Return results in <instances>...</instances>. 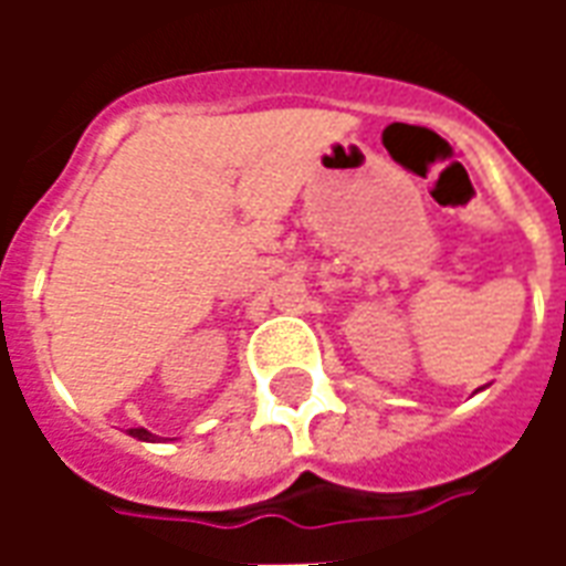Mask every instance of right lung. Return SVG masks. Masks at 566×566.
I'll return each mask as SVG.
<instances>
[{
	"label": "right lung",
	"mask_w": 566,
	"mask_h": 566,
	"mask_svg": "<svg viewBox=\"0 0 566 566\" xmlns=\"http://www.w3.org/2000/svg\"><path fill=\"white\" fill-rule=\"evenodd\" d=\"M133 437H139V439H154V433H148L145 427H136V430H129Z\"/></svg>",
	"instance_id": "1"
}]
</instances>
